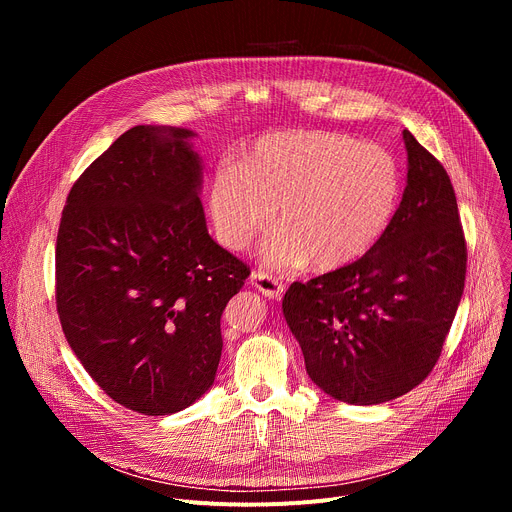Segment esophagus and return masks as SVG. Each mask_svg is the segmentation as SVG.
<instances>
[{
  "label": "esophagus",
  "instance_id": "esophagus-1",
  "mask_svg": "<svg viewBox=\"0 0 512 512\" xmlns=\"http://www.w3.org/2000/svg\"><path fill=\"white\" fill-rule=\"evenodd\" d=\"M251 283L269 300H279L283 296V291H285L283 283L279 279H275L273 275L265 273V271H253L251 273Z\"/></svg>",
  "mask_w": 512,
  "mask_h": 512
}]
</instances>
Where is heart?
Listing matches in <instances>:
<instances>
[{
	"instance_id": "heart-1",
	"label": "heart",
	"mask_w": 512,
	"mask_h": 512,
	"mask_svg": "<svg viewBox=\"0 0 512 512\" xmlns=\"http://www.w3.org/2000/svg\"><path fill=\"white\" fill-rule=\"evenodd\" d=\"M401 196L393 156L375 143L332 131H279L261 137L208 184L216 239L243 251L273 221L265 261L296 269L312 261L334 271L367 255L385 235Z\"/></svg>"
}]
</instances>
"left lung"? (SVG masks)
Instances as JSON below:
<instances>
[{
  "label": "left lung",
  "mask_w": 512,
  "mask_h": 512,
  "mask_svg": "<svg viewBox=\"0 0 512 512\" xmlns=\"http://www.w3.org/2000/svg\"><path fill=\"white\" fill-rule=\"evenodd\" d=\"M407 186L360 259L291 283L283 316L310 379L350 405L415 389L435 367L466 281V239L448 172L405 129Z\"/></svg>",
  "instance_id": "obj_1"
}]
</instances>
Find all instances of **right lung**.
I'll return each mask as SVG.
<instances>
[{
	"instance_id": "add662e5",
	"label": "right lung",
	"mask_w": 512,
	"mask_h": 512,
	"mask_svg": "<svg viewBox=\"0 0 512 512\" xmlns=\"http://www.w3.org/2000/svg\"><path fill=\"white\" fill-rule=\"evenodd\" d=\"M190 137L125 131L70 188L56 237L62 332L91 379L143 415L212 387L223 310L251 273L208 235Z\"/></svg>"
}]
</instances>
